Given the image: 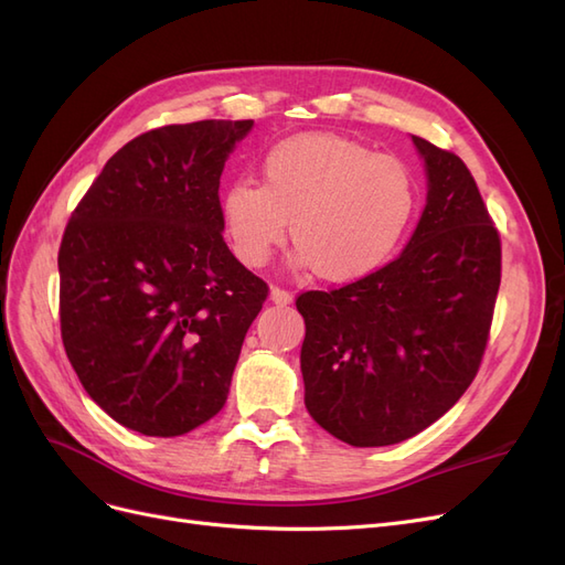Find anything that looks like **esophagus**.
I'll return each instance as SVG.
<instances>
[{"mask_svg": "<svg viewBox=\"0 0 565 565\" xmlns=\"http://www.w3.org/2000/svg\"><path fill=\"white\" fill-rule=\"evenodd\" d=\"M270 299H273V303L287 306L289 301H292V292H287L285 287H270Z\"/></svg>", "mask_w": 565, "mask_h": 565, "instance_id": "34e87169", "label": "esophagus"}]
</instances>
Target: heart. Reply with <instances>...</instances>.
Instances as JSON below:
<instances>
[{
    "mask_svg": "<svg viewBox=\"0 0 565 565\" xmlns=\"http://www.w3.org/2000/svg\"><path fill=\"white\" fill-rule=\"evenodd\" d=\"M415 207L417 183L403 160L337 134H301L266 152L262 183L226 188L221 221L237 259L259 268L289 218L297 259L322 280L351 282L391 259Z\"/></svg>",
    "mask_w": 565,
    "mask_h": 565,
    "instance_id": "heart-1",
    "label": "heart"
}]
</instances>
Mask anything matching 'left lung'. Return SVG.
<instances>
[{"instance_id":"left-lung-1","label":"left lung","mask_w":565,"mask_h":565,"mask_svg":"<svg viewBox=\"0 0 565 565\" xmlns=\"http://www.w3.org/2000/svg\"><path fill=\"white\" fill-rule=\"evenodd\" d=\"M429 195L401 256L297 297L303 403L334 438L393 446L461 398L481 367L502 280V241L452 150L413 136Z\"/></svg>"}]
</instances>
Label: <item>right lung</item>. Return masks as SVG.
Returning <instances> with one entry per match:
<instances>
[{
  "label": "right lung",
  "instance_id": "1",
  "mask_svg": "<svg viewBox=\"0 0 565 565\" xmlns=\"http://www.w3.org/2000/svg\"><path fill=\"white\" fill-rule=\"evenodd\" d=\"M252 119L136 136L77 202L58 249V316L84 391L127 429L212 419L268 285L224 241L218 183Z\"/></svg>",
  "mask_w": 565,
  "mask_h": 565
}]
</instances>
